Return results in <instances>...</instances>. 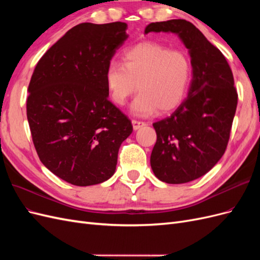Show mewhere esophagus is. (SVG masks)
Instances as JSON below:
<instances>
[{"label": "esophagus", "instance_id": "obj_1", "mask_svg": "<svg viewBox=\"0 0 260 260\" xmlns=\"http://www.w3.org/2000/svg\"><path fill=\"white\" fill-rule=\"evenodd\" d=\"M145 124H146V123H145L144 121H139V120H136V119L132 120V125H133V129H135V130H138V129H140V128L144 127Z\"/></svg>", "mask_w": 260, "mask_h": 260}]
</instances>
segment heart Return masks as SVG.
Here are the masks:
<instances>
[{
    "mask_svg": "<svg viewBox=\"0 0 260 260\" xmlns=\"http://www.w3.org/2000/svg\"><path fill=\"white\" fill-rule=\"evenodd\" d=\"M123 64L109 62L106 85L115 104L122 106L138 91L132 104L139 116L174 111L185 99L192 81V62L181 51L154 42H142L123 53Z\"/></svg>",
    "mask_w": 260,
    "mask_h": 260,
    "instance_id": "heart-1",
    "label": "heart"
}]
</instances>
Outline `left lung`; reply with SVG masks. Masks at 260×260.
Returning <instances> with one entry per match:
<instances>
[{
  "instance_id": "1",
  "label": "left lung",
  "mask_w": 260,
  "mask_h": 260,
  "mask_svg": "<svg viewBox=\"0 0 260 260\" xmlns=\"http://www.w3.org/2000/svg\"><path fill=\"white\" fill-rule=\"evenodd\" d=\"M174 32L190 51L193 78L187 98L171 116L153 123L155 176L170 184L198 179L224 154L238 105L232 70L223 54L184 19L152 22L148 32Z\"/></svg>"
}]
</instances>
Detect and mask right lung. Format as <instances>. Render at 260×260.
I'll return each instance as SVG.
<instances>
[{
  "label": "right lung",
  "mask_w": 260,
  "mask_h": 260,
  "mask_svg": "<svg viewBox=\"0 0 260 260\" xmlns=\"http://www.w3.org/2000/svg\"><path fill=\"white\" fill-rule=\"evenodd\" d=\"M127 28L120 21L75 26L46 51L31 77L27 118L37 154L74 185L111 178L132 132L129 118L107 98L105 78Z\"/></svg>",
  "instance_id": "right-lung-1"
}]
</instances>
